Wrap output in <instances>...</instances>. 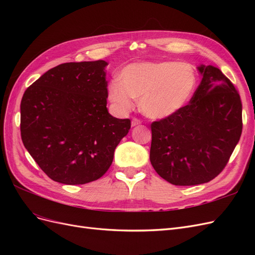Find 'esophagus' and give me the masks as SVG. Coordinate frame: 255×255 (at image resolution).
<instances>
[{"label":"esophagus","mask_w":255,"mask_h":255,"mask_svg":"<svg viewBox=\"0 0 255 255\" xmlns=\"http://www.w3.org/2000/svg\"><path fill=\"white\" fill-rule=\"evenodd\" d=\"M139 125H141V121L139 119L134 118L132 120V127H136V126H139Z\"/></svg>","instance_id":"obj_1"}]
</instances>
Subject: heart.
Returning <instances> with one entry per match:
<instances>
[{"mask_svg":"<svg viewBox=\"0 0 255 255\" xmlns=\"http://www.w3.org/2000/svg\"><path fill=\"white\" fill-rule=\"evenodd\" d=\"M118 81L111 82L109 99L120 113H128L139 100L141 112L152 119L179 113L195 95L198 75L189 63L171 60L139 61L125 67Z\"/></svg>","mask_w":255,"mask_h":255,"instance_id":"obj_1","label":"heart"}]
</instances>
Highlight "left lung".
<instances>
[{"instance_id":"8db88e82","label":"left lung","mask_w":255,"mask_h":255,"mask_svg":"<svg viewBox=\"0 0 255 255\" xmlns=\"http://www.w3.org/2000/svg\"><path fill=\"white\" fill-rule=\"evenodd\" d=\"M189 104L151 125L150 160L164 180L177 186L212 181L232 155L243 130V105L234 85L218 68L201 65Z\"/></svg>"}]
</instances>
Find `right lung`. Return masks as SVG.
Here are the masks:
<instances>
[{"label": "right lung", "mask_w": 255, "mask_h": 255, "mask_svg": "<svg viewBox=\"0 0 255 255\" xmlns=\"http://www.w3.org/2000/svg\"><path fill=\"white\" fill-rule=\"evenodd\" d=\"M104 60L66 63L50 69L21 100V138L53 181L81 185L100 179L130 128L129 119L107 111Z\"/></svg>", "instance_id": "1"}]
</instances>
